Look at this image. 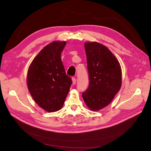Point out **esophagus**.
I'll list each match as a JSON object with an SVG mask.
<instances>
[{"label":"esophagus","instance_id":"esophagus-1","mask_svg":"<svg viewBox=\"0 0 151 151\" xmlns=\"http://www.w3.org/2000/svg\"><path fill=\"white\" fill-rule=\"evenodd\" d=\"M72 84H74V85L76 84V79L75 78V77H72Z\"/></svg>","mask_w":151,"mask_h":151}]
</instances>
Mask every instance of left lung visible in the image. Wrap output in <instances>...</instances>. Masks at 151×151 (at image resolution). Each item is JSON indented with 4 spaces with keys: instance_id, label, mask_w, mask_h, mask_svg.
<instances>
[{
    "instance_id": "obj_1",
    "label": "left lung",
    "mask_w": 151,
    "mask_h": 151,
    "mask_svg": "<svg viewBox=\"0 0 151 151\" xmlns=\"http://www.w3.org/2000/svg\"><path fill=\"white\" fill-rule=\"evenodd\" d=\"M89 85L83 93L87 106L98 111L111 102L122 86V69L118 59L106 47L86 42Z\"/></svg>"
}]
</instances>
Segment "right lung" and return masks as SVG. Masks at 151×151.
I'll list each match as a JSON object with an SVG mask.
<instances>
[{
    "label": "right lung",
    "instance_id": "add662e5",
    "mask_svg": "<svg viewBox=\"0 0 151 151\" xmlns=\"http://www.w3.org/2000/svg\"><path fill=\"white\" fill-rule=\"evenodd\" d=\"M65 45L64 41H55L46 45L32 61L27 74V86L31 96L48 112L62 108L72 84L61 60Z\"/></svg>",
    "mask_w": 151,
    "mask_h": 151
}]
</instances>
